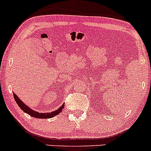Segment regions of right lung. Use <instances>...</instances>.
Here are the masks:
<instances>
[{"instance_id": "right-lung-1", "label": "right lung", "mask_w": 151, "mask_h": 151, "mask_svg": "<svg viewBox=\"0 0 151 151\" xmlns=\"http://www.w3.org/2000/svg\"><path fill=\"white\" fill-rule=\"evenodd\" d=\"M13 93H14V97L15 100H16V103L18 104V105L19 106L20 108H21V110L24 111V112L27 113L28 115H31V117H36V118L47 119V118H51V117H54V116L59 115V114L61 112H62L63 108H64V105H65L64 103H63L62 105L61 106V107H59V109H57V110L53 111V112L39 113V112H36V111L32 110V109L30 108L29 107H28V106L26 105V104H24V102H23V101H21V100H20L19 97H18V96L16 95V94H15L14 92H13Z\"/></svg>"}]
</instances>
